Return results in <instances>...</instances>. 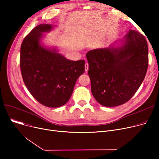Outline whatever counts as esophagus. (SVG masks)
I'll use <instances>...</instances> for the list:
<instances>
[{"label":"esophagus","instance_id":"obj_1","mask_svg":"<svg viewBox=\"0 0 159 159\" xmlns=\"http://www.w3.org/2000/svg\"><path fill=\"white\" fill-rule=\"evenodd\" d=\"M88 68H89V64H88V63H86V64H85V71H88Z\"/></svg>","mask_w":159,"mask_h":159}]
</instances>
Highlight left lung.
<instances>
[{
    "instance_id": "obj_1",
    "label": "left lung",
    "mask_w": 159,
    "mask_h": 159,
    "mask_svg": "<svg viewBox=\"0 0 159 159\" xmlns=\"http://www.w3.org/2000/svg\"><path fill=\"white\" fill-rule=\"evenodd\" d=\"M122 46L95 49L86 54L91 92L101 105L113 107L128 102L143 82L148 67L145 37L130 30Z\"/></svg>"
}]
</instances>
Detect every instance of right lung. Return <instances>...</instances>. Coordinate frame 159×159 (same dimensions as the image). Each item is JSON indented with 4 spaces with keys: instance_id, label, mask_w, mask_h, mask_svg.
I'll list each match as a JSON object with an SVG mask.
<instances>
[{
    "instance_id": "obj_1",
    "label": "right lung",
    "mask_w": 159,
    "mask_h": 159,
    "mask_svg": "<svg viewBox=\"0 0 159 159\" xmlns=\"http://www.w3.org/2000/svg\"><path fill=\"white\" fill-rule=\"evenodd\" d=\"M52 28V25L39 24L24 38L20 66L24 82L31 95L45 106L57 107L69 101L77 79L84 72L85 61H70L56 49L42 46V33Z\"/></svg>"
}]
</instances>
